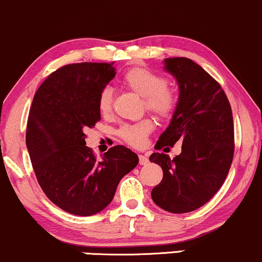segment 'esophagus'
Wrapping results in <instances>:
<instances>
[{
    "mask_svg": "<svg viewBox=\"0 0 262 262\" xmlns=\"http://www.w3.org/2000/svg\"><path fill=\"white\" fill-rule=\"evenodd\" d=\"M139 162H140L141 166H145V164L148 163L149 161H148V158L146 157V156H143V155H140V156H139Z\"/></svg>",
    "mask_w": 262,
    "mask_h": 262,
    "instance_id": "34e87169",
    "label": "esophagus"
}]
</instances>
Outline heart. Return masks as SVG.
I'll return each instance as SVG.
<instances>
[{
    "label": "heart",
    "instance_id": "obj_1",
    "mask_svg": "<svg viewBox=\"0 0 262 262\" xmlns=\"http://www.w3.org/2000/svg\"><path fill=\"white\" fill-rule=\"evenodd\" d=\"M123 84L145 98V106L147 110L152 111L161 117L169 116L174 110L177 104V98L172 89L166 86V80L163 76L147 69V68H132L128 70L122 79ZM113 102V92L105 88L99 95L98 106L102 115H106L111 111ZM154 125L149 120H142L140 122L127 123L120 128V137L134 147L145 145L147 135L152 131Z\"/></svg>",
    "mask_w": 262,
    "mask_h": 262
}]
</instances>
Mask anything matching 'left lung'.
Instances as JSON below:
<instances>
[{
    "mask_svg": "<svg viewBox=\"0 0 262 262\" xmlns=\"http://www.w3.org/2000/svg\"><path fill=\"white\" fill-rule=\"evenodd\" d=\"M163 69L177 80L179 95L169 125L155 148L182 142L181 155L152 154L163 178L151 192L160 208L189 213L209 202L224 183L234 156V122L224 90L188 58H167Z\"/></svg>",
    "mask_w": 262,
    "mask_h": 262,
    "instance_id": "obj_1",
    "label": "left lung"
}]
</instances>
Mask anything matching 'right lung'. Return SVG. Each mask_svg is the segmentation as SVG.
<instances>
[{"label":"right lung","instance_id":"obj_1","mask_svg":"<svg viewBox=\"0 0 262 262\" xmlns=\"http://www.w3.org/2000/svg\"><path fill=\"white\" fill-rule=\"evenodd\" d=\"M115 75L113 64H68L43 81L29 110L26 145L38 183L55 205L74 215L105 209L121 178L139 163L121 145L96 160L85 142L84 130L100 120V93Z\"/></svg>","mask_w":262,"mask_h":262}]
</instances>
